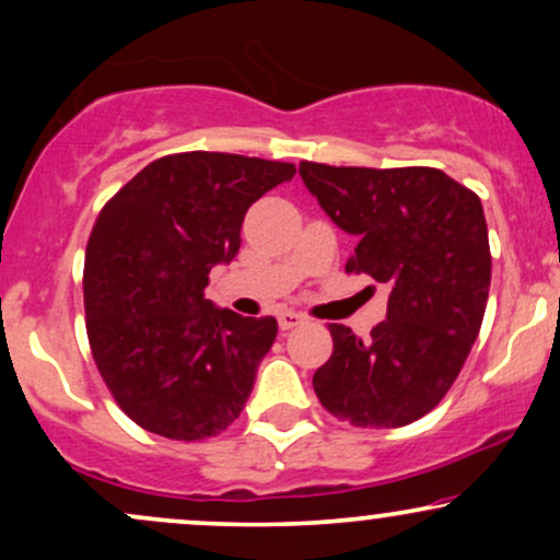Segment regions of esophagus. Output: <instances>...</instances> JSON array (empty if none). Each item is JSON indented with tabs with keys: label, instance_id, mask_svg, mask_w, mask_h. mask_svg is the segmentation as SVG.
<instances>
[{
	"label": "esophagus",
	"instance_id": "1",
	"mask_svg": "<svg viewBox=\"0 0 560 560\" xmlns=\"http://www.w3.org/2000/svg\"><path fill=\"white\" fill-rule=\"evenodd\" d=\"M302 320H305V316H302V313H294V311H281L279 313V326L284 331L294 329V326H300Z\"/></svg>",
	"mask_w": 560,
	"mask_h": 560
}]
</instances>
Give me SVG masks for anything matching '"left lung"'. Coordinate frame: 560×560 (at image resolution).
<instances>
[{"label": "left lung", "mask_w": 560, "mask_h": 560, "mask_svg": "<svg viewBox=\"0 0 560 560\" xmlns=\"http://www.w3.org/2000/svg\"><path fill=\"white\" fill-rule=\"evenodd\" d=\"M326 215L355 234L347 273L389 287L387 318L355 337L329 324L334 352L313 376L320 405L352 427L392 429L440 405L485 318L492 255L479 197L436 168L300 163Z\"/></svg>", "instance_id": "8db88e82"}]
</instances>
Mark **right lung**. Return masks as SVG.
<instances>
[{
	"label": "right lung",
	"instance_id": "right-lung-1",
	"mask_svg": "<svg viewBox=\"0 0 560 560\" xmlns=\"http://www.w3.org/2000/svg\"><path fill=\"white\" fill-rule=\"evenodd\" d=\"M292 176L279 160L178 152L96 215L83 266L89 345L115 402L147 432L195 442L240 419L279 324L215 307L205 287L240 253L249 205Z\"/></svg>",
	"mask_w": 560,
	"mask_h": 560
}]
</instances>
